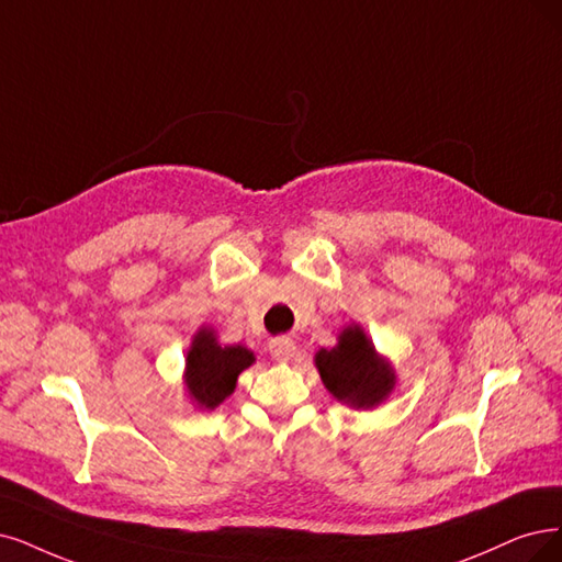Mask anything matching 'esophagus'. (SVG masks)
Masks as SVG:
<instances>
[{
	"label": "esophagus",
	"mask_w": 562,
	"mask_h": 562,
	"mask_svg": "<svg viewBox=\"0 0 562 562\" xmlns=\"http://www.w3.org/2000/svg\"><path fill=\"white\" fill-rule=\"evenodd\" d=\"M268 351H270V357H273L276 361H289V359L294 357L296 345H294V340H292V338L282 336V338L270 340V345H268Z\"/></svg>",
	"instance_id": "1"
}]
</instances>
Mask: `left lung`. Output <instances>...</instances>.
Segmentation results:
<instances>
[{
    "instance_id": "obj_1",
    "label": "left lung",
    "mask_w": 562,
    "mask_h": 562,
    "mask_svg": "<svg viewBox=\"0 0 562 562\" xmlns=\"http://www.w3.org/2000/svg\"><path fill=\"white\" fill-rule=\"evenodd\" d=\"M315 368L330 396L355 409H375L396 389V370L357 322L342 326L336 347L317 351Z\"/></svg>"
}]
</instances>
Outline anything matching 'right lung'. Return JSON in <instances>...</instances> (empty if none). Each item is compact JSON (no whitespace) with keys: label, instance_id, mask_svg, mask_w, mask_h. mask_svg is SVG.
I'll return each instance as SVG.
<instances>
[{"label":"right lung","instance_id":"1","mask_svg":"<svg viewBox=\"0 0 562 562\" xmlns=\"http://www.w3.org/2000/svg\"><path fill=\"white\" fill-rule=\"evenodd\" d=\"M257 361L245 345H222L213 326H201L184 355L182 384L196 409H215L236 391L243 370Z\"/></svg>","mask_w":562,"mask_h":562}]
</instances>
